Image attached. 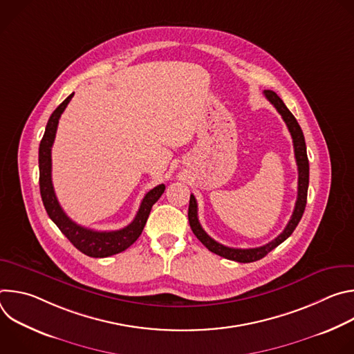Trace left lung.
<instances>
[{
  "instance_id": "left-lung-1",
  "label": "left lung",
  "mask_w": 354,
  "mask_h": 354,
  "mask_svg": "<svg viewBox=\"0 0 354 354\" xmlns=\"http://www.w3.org/2000/svg\"><path fill=\"white\" fill-rule=\"evenodd\" d=\"M265 96L268 97L269 102L277 109V112L281 115L283 120L286 122L288 131L292 138V145H294V156L298 167V193H297V201H295V207L292 212V216L283 230V232L270 241L269 243L259 246V248H249V249H239V248H230L225 245H221L220 242L214 241L198 223L197 217V201L193 194H190V201H189V224L193 231V234L197 236V239L203 243L209 250H212L213 254L223 257L230 261H235L239 263H250L259 261L265 258L270 250H273L276 246H279L283 241H286L295 227L298 225L302 214H304L306 205H307V193H308V182H310V164H308V157H307V147H306V140L304 134H302V130L292 116V113L287 109L283 100L277 96L276 92L273 91H265Z\"/></svg>"
}]
</instances>
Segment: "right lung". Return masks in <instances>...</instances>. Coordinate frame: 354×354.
Returning <instances> with one entry per match:
<instances>
[{"label": "right lung", "mask_w": 354, "mask_h": 354, "mask_svg": "<svg viewBox=\"0 0 354 354\" xmlns=\"http://www.w3.org/2000/svg\"><path fill=\"white\" fill-rule=\"evenodd\" d=\"M74 92L68 95L63 102L57 106V109L50 116L43 138L39 145V186L40 196L43 200L44 209L52 218V221L59 227V230L68 238V241L82 254L91 258H106L112 257L120 252L126 250L130 245H133L137 238L141 235L147 218L149 216L151 209L154 203L162 196L165 190V185H158L151 189L142 198L140 209L134 217V220L124 228L116 231H95L74 223L62 209L59 200L55 193L53 182H52V147L55 142L59 119L67 105L70 104Z\"/></svg>", "instance_id": "right-lung-1"}]
</instances>
